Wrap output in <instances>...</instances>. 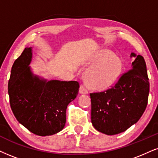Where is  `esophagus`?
Listing matches in <instances>:
<instances>
[{
    "label": "esophagus",
    "mask_w": 158,
    "mask_h": 158,
    "mask_svg": "<svg viewBox=\"0 0 158 158\" xmlns=\"http://www.w3.org/2000/svg\"><path fill=\"white\" fill-rule=\"evenodd\" d=\"M79 92H80L81 94H84V95H85V94L88 93V90H87V87H86V86L85 85H80V88H79Z\"/></svg>",
    "instance_id": "esophagus-1"
}]
</instances>
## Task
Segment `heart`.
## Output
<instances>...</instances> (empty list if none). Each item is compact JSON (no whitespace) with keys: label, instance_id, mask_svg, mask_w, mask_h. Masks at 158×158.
<instances>
[{"label":"heart","instance_id":"b5f03b06","mask_svg":"<svg viewBox=\"0 0 158 158\" xmlns=\"http://www.w3.org/2000/svg\"><path fill=\"white\" fill-rule=\"evenodd\" d=\"M91 67L86 71L85 79L89 87L104 90L118 80L123 70V63L109 49H101L91 59Z\"/></svg>","mask_w":158,"mask_h":158}]
</instances>
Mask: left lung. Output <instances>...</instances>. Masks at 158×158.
Wrapping results in <instances>:
<instances>
[{
	"label": "left lung",
	"instance_id": "obj_1",
	"mask_svg": "<svg viewBox=\"0 0 158 158\" xmlns=\"http://www.w3.org/2000/svg\"><path fill=\"white\" fill-rule=\"evenodd\" d=\"M131 68L106 91L90 93L91 122L99 132L112 135L123 133L139 121L148 101L149 82L141 55L134 52Z\"/></svg>",
	"mask_w": 158,
	"mask_h": 158
}]
</instances>
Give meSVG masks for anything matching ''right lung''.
Returning <instances> with one entry per match:
<instances>
[{"label":"right lung","mask_w":158,"mask_h":158,"mask_svg":"<svg viewBox=\"0 0 158 158\" xmlns=\"http://www.w3.org/2000/svg\"><path fill=\"white\" fill-rule=\"evenodd\" d=\"M32 57V47H26L14 63L8 86L10 106L17 121L31 133L51 135L65 127L67 106L77 96L79 84L34 74L29 66Z\"/></svg>","instance_id":"1"}]
</instances>
